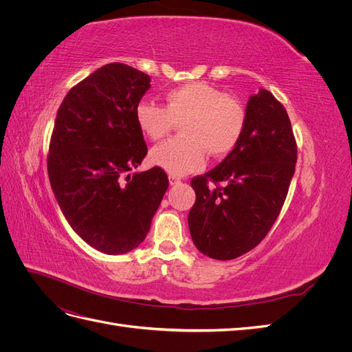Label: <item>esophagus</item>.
Here are the masks:
<instances>
[{
  "mask_svg": "<svg viewBox=\"0 0 352 352\" xmlns=\"http://www.w3.org/2000/svg\"><path fill=\"white\" fill-rule=\"evenodd\" d=\"M168 180H170V185H179L180 182H182V179H180L179 176H176V175H170Z\"/></svg>",
  "mask_w": 352,
  "mask_h": 352,
  "instance_id": "34e87169",
  "label": "esophagus"
}]
</instances>
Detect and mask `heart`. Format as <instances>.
I'll return each mask as SVG.
<instances>
[{
	"mask_svg": "<svg viewBox=\"0 0 352 352\" xmlns=\"http://www.w3.org/2000/svg\"><path fill=\"white\" fill-rule=\"evenodd\" d=\"M166 105L138 102L136 123L153 141H160L180 123L182 136L153 148L151 162L170 175H185L204 164L206 153L223 157L236 148L247 124V110L236 97L204 82L168 89Z\"/></svg>",
	"mask_w": 352,
	"mask_h": 352,
	"instance_id": "1",
	"label": "heart"
}]
</instances>
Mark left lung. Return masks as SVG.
<instances>
[{"mask_svg":"<svg viewBox=\"0 0 352 352\" xmlns=\"http://www.w3.org/2000/svg\"><path fill=\"white\" fill-rule=\"evenodd\" d=\"M295 163L296 141L283 104L260 89L248 101L235 150L190 180L197 199L188 223L195 247L216 260L257 247L280 214Z\"/></svg>","mask_w":352,"mask_h":352,"instance_id":"left-lung-1","label":"left lung"}]
</instances>
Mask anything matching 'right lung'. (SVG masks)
I'll list each match as a JSON object with an SVG mask.
<instances>
[{"label": "right lung", "instance_id": "add662e5", "mask_svg": "<svg viewBox=\"0 0 352 352\" xmlns=\"http://www.w3.org/2000/svg\"><path fill=\"white\" fill-rule=\"evenodd\" d=\"M150 80L122 63L105 65L67 92L52 129V192L72 229L105 254H124L145 239L168 188L162 167L129 175L148 153L135 109Z\"/></svg>", "mask_w": 352, "mask_h": 352}]
</instances>
